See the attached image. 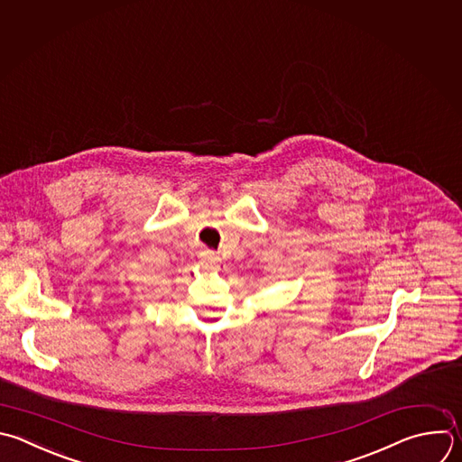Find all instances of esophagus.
<instances>
[{"instance_id":"obj_1","label":"esophagus","mask_w":462,"mask_h":462,"mask_svg":"<svg viewBox=\"0 0 462 462\" xmlns=\"http://www.w3.org/2000/svg\"><path fill=\"white\" fill-rule=\"evenodd\" d=\"M201 259H203V263H205L208 268H214V266L217 264V261H219L217 254H216V252H212V250L203 252V254H201Z\"/></svg>"}]
</instances>
